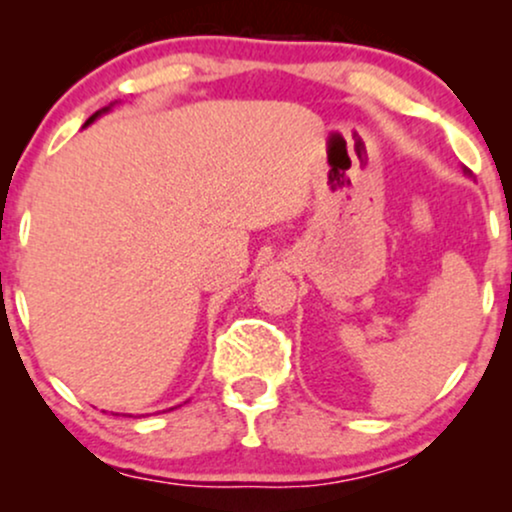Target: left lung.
<instances>
[{
  "label": "left lung",
  "instance_id": "left-lung-1",
  "mask_svg": "<svg viewBox=\"0 0 512 512\" xmlns=\"http://www.w3.org/2000/svg\"><path fill=\"white\" fill-rule=\"evenodd\" d=\"M462 173H464V175H467V178H472V173H469V170H467V168H462Z\"/></svg>",
  "mask_w": 512,
  "mask_h": 512
}]
</instances>
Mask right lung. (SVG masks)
Instances as JSON below:
<instances>
[{
	"mask_svg": "<svg viewBox=\"0 0 512 512\" xmlns=\"http://www.w3.org/2000/svg\"><path fill=\"white\" fill-rule=\"evenodd\" d=\"M113 105H115V103H110V105H108V108H103V110H98V113H93V115H91V117H88V120H86V125H84V127H88V125H91V122H93V120H96V117H101V115H105V113H110V108H113ZM170 409H178V407H170Z\"/></svg>",
	"mask_w": 512,
	"mask_h": 512,
	"instance_id": "add662e5",
	"label": "right lung"
}]
</instances>
